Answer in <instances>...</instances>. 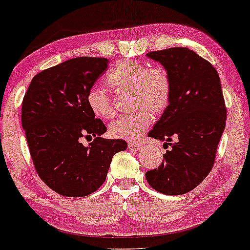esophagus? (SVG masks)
Returning <instances> with one entry per match:
<instances>
[{"label": "esophagus", "instance_id": "1", "mask_svg": "<svg viewBox=\"0 0 250 250\" xmlns=\"http://www.w3.org/2000/svg\"><path fill=\"white\" fill-rule=\"evenodd\" d=\"M143 147L142 143L140 142H129L128 143V148L130 149V150H139V149H141Z\"/></svg>", "mask_w": 250, "mask_h": 250}]
</instances>
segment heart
Listing matches in <instances>:
<instances>
[{
    "label": "heart",
    "instance_id": "b5f03b06",
    "mask_svg": "<svg viewBox=\"0 0 250 250\" xmlns=\"http://www.w3.org/2000/svg\"><path fill=\"white\" fill-rule=\"evenodd\" d=\"M105 83L119 94L130 93V109L135 110L109 125V134L114 139L137 140L150 125L151 114L161 115L170 103V77L163 68L133 60L117 62L105 76ZM85 102L96 117L110 119L114 115L113 101L101 88L89 89Z\"/></svg>",
    "mask_w": 250,
    "mask_h": 250
}]
</instances>
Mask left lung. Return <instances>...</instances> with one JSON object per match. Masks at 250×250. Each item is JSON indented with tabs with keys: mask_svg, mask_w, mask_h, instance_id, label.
Masks as SVG:
<instances>
[{
	"mask_svg": "<svg viewBox=\"0 0 250 250\" xmlns=\"http://www.w3.org/2000/svg\"><path fill=\"white\" fill-rule=\"evenodd\" d=\"M147 56L161 63L171 82L170 103L148 136L171 149L146 179L159 193L182 195L196 188L214 166L227 120L220 76L211 63L188 48L150 51Z\"/></svg>",
	"mask_w": 250,
	"mask_h": 250,
	"instance_id": "obj_1",
	"label": "left lung"
}]
</instances>
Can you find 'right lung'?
<instances>
[{
    "label": "right lung",
    "instance_id": "right-lung-1",
    "mask_svg": "<svg viewBox=\"0 0 250 250\" xmlns=\"http://www.w3.org/2000/svg\"><path fill=\"white\" fill-rule=\"evenodd\" d=\"M104 57H75L41 71L22 102V127L41 180L57 194L82 197L107 177L113 156L127 142L101 137L107 128L88 108L85 95L107 70ZM94 136L88 147L82 137Z\"/></svg>",
    "mask_w": 250,
    "mask_h": 250
}]
</instances>
